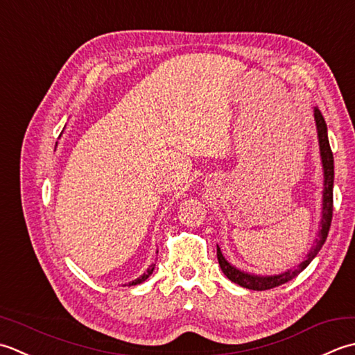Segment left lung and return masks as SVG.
Here are the masks:
<instances>
[{
	"mask_svg": "<svg viewBox=\"0 0 355 355\" xmlns=\"http://www.w3.org/2000/svg\"><path fill=\"white\" fill-rule=\"evenodd\" d=\"M314 121L317 127V137H319V148H320V157H322V168H323V194H322V214H320V225L317 231V237L314 239L313 245L308 251V254L302 262L294 266L293 270L284 271L280 274H272V276H260V274L247 272L243 270H239L237 266L231 265L228 260L223 257L222 251L218 245V260L220 265V270L223 274L234 284L241 285L247 289H254V291H265V289H271L286 284L291 279H294L297 274H300L306 266L313 262V259L319 254L324 241L328 237V231L331 227L332 219V188H334V157H332V151L328 141V127L327 122L323 119V114L320 113L319 107H314Z\"/></svg>",
	"mask_w": 355,
	"mask_h": 355,
	"instance_id": "obj_1",
	"label": "left lung"
}]
</instances>
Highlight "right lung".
I'll return each instance as SVG.
<instances>
[{
  "label": "right lung",
  "instance_id": "right-lung-1",
  "mask_svg": "<svg viewBox=\"0 0 355 355\" xmlns=\"http://www.w3.org/2000/svg\"><path fill=\"white\" fill-rule=\"evenodd\" d=\"M156 252H157V251H156ZM153 270H155V263L151 265L150 268H147V271L144 272L142 276H139V277H137V279H135V280L130 282L128 286H132V285H139V284H142V282H146V280H147V279L151 276V272H153Z\"/></svg>",
  "mask_w": 355,
  "mask_h": 355
}]
</instances>
